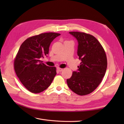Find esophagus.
I'll use <instances>...</instances> for the list:
<instances>
[{"label": "esophagus", "mask_w": 124, "mask_h": 124, "mask_svg": "<svg viewBox=\"0 0 124 124\" xmlns=\"http://www.w3.org/2000/svg\"><path fill=\"white\" fill-rule=\"evenodd\" d=\"M57 70L59 71V72H61L63 70V69H62V68H59V67H57Z\"/></svg>", "instance_id": "1"}]
</instances>
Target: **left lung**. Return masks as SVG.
Listing matches in <instances>:
<instances>
[{"instance_id":"left-lung-1","label":"left lung","mask_w":124,"mask_h":124,"mask_svg":"<svg viewBox=\"0 0 124 124\" xmlns=\"http://www.w3.org/2000/svg\"><path fill=\"white\" fill-rule=\"evenodd\" d=\"M78 41L77 54L81 60L78 70L67 80L69 88L79 95H86L101 83L107 68V59L102 45L93 36L69 32Z\"/></svg>"}]
</instances>
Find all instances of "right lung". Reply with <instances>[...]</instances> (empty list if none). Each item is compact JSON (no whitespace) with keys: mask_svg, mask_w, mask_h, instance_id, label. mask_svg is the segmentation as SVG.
Instances as JSON below:
<instances>
[{"mask_svg":"<svg viewBox=\"0 0 124 124\" xmlns=\"http://www.w3.org/2000/svg\"><path fill=\"white\" fill-rule=\"evenodd\" d=\"M60 33L48 32L31 37L21 45L14 62L16 74L28 91L39 93L51 85L56 75V68L47 66L40 60Z\"/></svg>","mask_w":124,"mask_h":124,"instance_id":"obj_1","label":"right lung"}]
</instances>
